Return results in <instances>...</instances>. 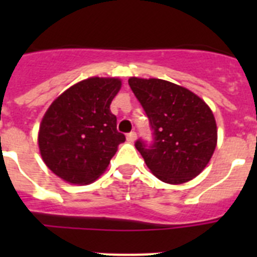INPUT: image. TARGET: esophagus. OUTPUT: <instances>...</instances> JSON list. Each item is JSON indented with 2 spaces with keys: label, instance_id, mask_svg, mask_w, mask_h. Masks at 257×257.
<instances>
[{
  "label": "esophagus",
  "instance_id": "34e87169",
  "mask_svg": "<svg viewBox=\"0 0 257 257\" xmlns=\"http://www.w3.org/2000/svg\"><path fill=\"white\" fill-rule=\"evenodd\" d=\"M126 138H127V142L134 143L136 140V133H135V131H131V133L127 134Z\"/></svg>",
  "mask_w": 257,
  "mask_h": 257
}]
</instances>
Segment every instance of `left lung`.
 Segmentation results:
<instances>
[{"label": "left lung", "mask_w": 257, "mask_h": 257, "mask_svg": "<svg viewBox=\"0 0 257 257\" xmlns=\"http://www.w3.org/2000/svg\"><path fill=\"white\" fill-rule=\"evenodd\" d=\"M128 85L142 104L153 131V142L135 147L160 180L183 184L210 162L217 130L210 106L188 88L158 78L131 77Z\"/></svg>", "instance_id": "1"}]
</instances>
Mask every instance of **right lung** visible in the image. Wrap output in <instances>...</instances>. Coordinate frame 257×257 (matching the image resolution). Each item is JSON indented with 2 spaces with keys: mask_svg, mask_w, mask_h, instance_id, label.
<instances>
[{
  "mask_svg": "<svg viewBox=\"0 0 257 257\" xmlns=\"http://www.w3.org/2000/svg\"><path fill=\"white\" fill-rule=\"evenodd\" d=\"M118 78L91 77L64 91L45 113L38 133L42 160L70 184H90L106 170L126 140L117 131L110 103L121 88Z\"/></svg>",
  "mask_w": 257,
  "mask_h": 257,
  "instance_id": "add662e5",
  "label": "right lung"
}]
</instances>
